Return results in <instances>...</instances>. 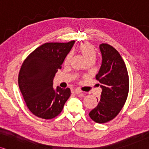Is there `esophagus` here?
<instances>
[{"instance_id":"esophagus-1","label":"esophagus","mask_w":149,"mask_h":149,"mask_svg":"<svg viewBox=\"0 0 149 149\" xmlns=\"http://www.w3.org/2000/svg\"><path fill=\"white\" fill-rule=\"evenodd\" d=\"M74 92L76 93V94H82V95H85V94H84L83 92H82L81 90H80V89H78V88H76V89H74Z\"/></svg>"}]
</instances>
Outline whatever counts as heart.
I'll return each instance as SVG.
<instances>
[{
    "mask_svg": "<svg viewBox=\"0 0 149 149\" xmlns=\"http://www.w3.org/2000/svg\"><path fill=\"white\" fill-rule=\"evenodd\" d=\"M79 49L80 52L82 53V55H83L84 57H85L87 61L90 60H95V59H96V51H95L93 46L91 45L89 43H83V44H80ZM71 57H72V53H71V52H69V53L66 55L65 58H64V64H69L70 60H71Z\"/></svg>",
    "mask_w": 149,
    "mask_h": 149,
    "instance_id": "1",
    "label": "heart"
}]
</instances>
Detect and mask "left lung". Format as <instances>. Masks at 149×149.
<instances>
[{
  "label": "left lung",
  "mask_w": 149,
  "mask_h": 149,
  "mask_svg": "<svg viewBox=\"0 0 149 149\" xmlns=\"http://www.w3.org/2000/svg\"><path fill=\"white\" fill-rule=\"evenodd\" d=\"M102 64L96 79L102 89L97 106L89 112L98 123L108 122L116 117L126 103L129 91V78L124 61L115 48L107 44L99 46Z\"/></svg>",
  "instance_id": "obj_1"
}]
</instances>
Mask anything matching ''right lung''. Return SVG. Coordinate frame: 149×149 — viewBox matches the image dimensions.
<instances>
[{
  "label": "right lung",
  "instance_id": "add662e5",
  "mask_svg": "<svg viewBox=\"0 0 149 149\" xmlns=\"http://www.w3.org/2000/svg\"><path fill=\"white\" fill-rule=\"evenodd\" d=\"M74 43H46L23 62L18 78L19 87L27 107L36 116L44 119L55 117L69 98L70 89L57 87L54 89L53 80Z\"/></svg>",
  "mask_w": 149,
  "mask_h": 149
}]
</instances>
